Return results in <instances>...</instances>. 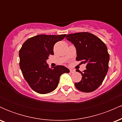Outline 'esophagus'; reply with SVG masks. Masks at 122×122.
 <instances>
[{
    "instance_id": "esophagus-1",
    "label": "esophagus",
    "mask_w": 122,
    "mask_h": 122,
    "mask_svg": "<svg viewBox=\"0 0 122 122\" xmlns=\"http://www.w3.org/2000/svg\"><path fill=\"white\" fill-rule=\"evenodd\" d=\"M70 72L72 73H73L75 72V71L74 69H70Z\"/></svg>"
}]
</instances>
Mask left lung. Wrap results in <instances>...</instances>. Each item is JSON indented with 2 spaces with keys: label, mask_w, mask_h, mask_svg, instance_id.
<instances>
[{
  "label": "left lung",
  "mask_w": 122,
  "mask_h": 122,
  "mask_svg": "<svg viewBox=\"0 0 122 122\" xmlns=\"http://www.w3.org/2000/svg\"><path fill=\"white\" fill-rule=\"evenodd\" d=\"M66 38L76 48V60L86 64V69L81 72V80L76 82L78 90L84 92L94 91L102 84L108 69L110 55L106 44L96 36L88 32L67 35Z\"/></svg>",
  "instance_id": "1"
}]
</instances>
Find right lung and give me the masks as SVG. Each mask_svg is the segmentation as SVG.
Returning <instances> with one entry per match:
<instances>
[{
    "label": "right lung",
    "mask_w": 122,
    "mask_h": 122,
    "mask_svg": "<svg viewBox=\"0 0 122 122\" xmlns=\"http://www.w3.org/2000/svg\"><path fill=\"white\" fill-rule=\"evenodd\" d=\"M66 34L38 35L25 42L19 50V66L25 80L33 90L40 94L53 91L63 73L69 70L62 65L50 68L46 60L53 55V47Z\"/></svg>",
    "instance_id": "1"
}]
</instances>
